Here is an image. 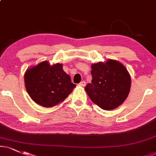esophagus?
Returning <instances> with one entry per match:
<instances>
[{
	"mask_svg": "<svg viewBox=\"0 0 156 156\" xmlns=\"http://www.w3.org/2000/svg\"><path fill=\"white\" fill-rule=\"evenodd\" d=\"M79 86H86V82L83 80V81H81L79 83Z\"/></svg>",
	"mask_w": 156,
	"mask_h": 156,
	"instance_id": "esophagus-1",
	"label": "esophagus"
}]
</instances>
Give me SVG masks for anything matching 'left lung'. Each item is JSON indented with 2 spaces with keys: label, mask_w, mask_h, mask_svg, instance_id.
<instances>
[{
  "label": "left lung",
  "mask_w": 156,
  "mask_h": 156,
  "mask_svg": "<svg viewBox=\"0 0 156 156\" xmlns=\"http://www.w3.org/2000/svg\"><path fill=\"white\" fill-rule=\"evenodd\" d=\"M91 83L85 87L90 100L104 110L115 109L129 93L131 78L125 66L117 60L92 64Z\"/></svg>",
  "instance_id": "obj_1"
}]
</instances>
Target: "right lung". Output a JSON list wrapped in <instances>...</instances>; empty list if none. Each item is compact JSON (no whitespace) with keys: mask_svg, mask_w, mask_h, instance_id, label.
<instances>
[{"mask_svg":"<svg viewBox=\"0 0 156 156\" xmlns=\"http://www.w3.org/2000/svg\"><path fill=\"white\" fill-rule=\"evenodd\" d=\"M24 83L31 99L44 107H52L64 101L76 86L62 64L50 66L47 61L28 69Z\"/></svg>","mask_w":156,"mask_h":156,"instance_id":"add662e5","label":"right lung"}]
</instances>
